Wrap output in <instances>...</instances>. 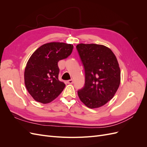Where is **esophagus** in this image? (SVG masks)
<instances>
[{"label":"esophagus","instance_id":"1","mask_svg":"<svg viewBox=\"0 0 147 147\" xmlns=\"http://www.w3.org/2000/svg\"><path fill=\"white\" fill-rule=\"evenodd\" d=\"M67 82L68 84H73L74 83V80H68Z\"/></svg>","mask_w":147,"mask_h":147}]
</instances>
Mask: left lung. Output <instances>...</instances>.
<instances>
[{
	"instance_id": "obj_1",
	"label": "left lung",
	"mask_w": 147,
	"mask_h": 147,
	"mask_svg": "<svg viewBox=\"0 0 147 147\" xmlns=\"http://www.w3.org/2000/svg\"><path fill=\"white\" fill-rule=\"evenodd\" d=\"M76 47L85 71L79 98L88 108L100 107L113 98L119 86L121 71L117 57L102 45L80 43Z\"/></svg>"
}]
</instances>
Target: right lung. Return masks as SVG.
<instances>
[{"instance_id":"add662e5","label":"right lung","mask_w":147,"mask_h":147,"mask_svg":"<svg viewBox=\"0 0 147 147\" xmlns=\"http://www.w3.org/2000/svg\"><path fill=\"white\" fill-rule=\"evenodd\" d=\"M72 44L51 42L40 47L31 55L24 70V84L32 98L42 104L55 100L65 86L59 80V61L72 52Z\"/></svg>"}]
</instances>
